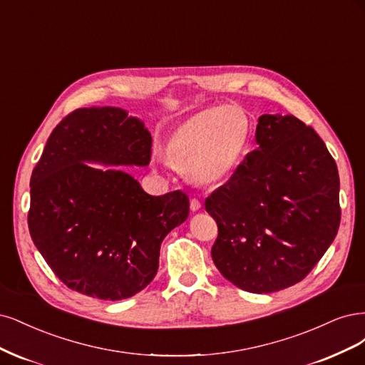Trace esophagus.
<instances>
[{"label": "esophagus", "mask_w": 365, "mask_h": 365, "mask_svg": "<svg viewBox=\"0 0 365 365\" xmlns=\"http://www.w3.org/2000/svg\"><path fill=\"white\" fill-rule=\"evenodd\" d=\"M190 207L192 212H195V210H198L200 207H202V202H200L198 198H191V203H190Z\"/></svg>", "instance_id": "obj_1"}]
</instances>
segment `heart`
Listing matches in <instances>:
<instances>
[{
	"mask_svg": "<svg viewBox=\"0 0 365 365\" xmlns=\"http://www.w3.org/2000/svg\"><path fill=\"white\" fill-rule=\"evenodd\" d=\"M250 139V120L233 106H215L180 123L168 136V160L198 185H221L238 171Z\"/></svg>",
	"mask_w": 365,
	"mask_h": 365,
	"instance_id": "heart-1",
	"label": "heart"
}]
</instances>
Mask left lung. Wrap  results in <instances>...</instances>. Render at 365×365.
Returning <instances> with one entry per match:
<instances>
[{
	"label": "left lung",
	"mask_w": 365,
	"mask_h": 365,
	"mask_svg": "<svg viewBox=\"0 0 365 365\" xmlns=\"http://www.w3.org/2000/svg\"><path fill=\"white\" fill-rule=\"evenodd\" d=\"M256 143L205 207L218 226L210 253L220 273L268 294L299 284L335 240L339 178L322 138L296 116H259Z\"/></svg>",
	"instance_id": "1"
}]
</instances>
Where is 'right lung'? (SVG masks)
<instances>
[{"label": "right lung", "mask_w": 365, "mask_h": 365, "mask_svg": "<svg viewBox=\"0 0 365 365\" xmlns=\"http://www.w3.org/2000/svg\"><path fill=\"white\" fill-rule=\"evenodd\" d=\"M150 159V132L123 109H76L54 127L31 173L29 229L68 288L123 300L156 276L160 244L190 215V198L180 190L150 195L130 174L83 163Z\"/></svg>", "instance_id": "obj_1"}]
</instances>
